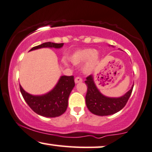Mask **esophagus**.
<instances>
[{
	"instance_id": "34e87169",
	"label": "esophagus",
	"mask_w": 152,
	"mask_h": 152,
	"mask_svg": "<svg viewBox=\"0 0 152 152\" xmlns=\"http://www.w3.org/2000/svg\"><path fill=\"white\" fill-rule=\"evenodd\" d=\"M82 82H83V79H82L80 77H75V83L76 84L79 83H82Z\"/></svg>"
}]
</instances>
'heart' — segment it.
<instances>
[{"mask_svg": "<svg viewBox=\"0 0 152 152\" xmlns=\"http://www.w3.org/2000/svg\"><path fill=\"white\" fill-rule=\"evenodd\" d=\"M69 59H70V61L75 65H80L90 59L84 67L85 72L89 73L92 70L93 67L97 63L99 57L97 53H95L94 50L84 49L76 51L71 55Z\"/></svg>", "mask_w": 152, "mask_h": 152, "instance_id": "obj_1", "label": "heart"}]
</instances>
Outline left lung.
<instances>
[{
	"label": "left lung",
	"mask_w": 152,
	"mask_h": 152,
	"mask_svg": "<svg viewBox=\"0 0 152 152\" xmlns=\"http://www.w3.org/2000/svg\"><path fill=\"white\" fill-rule=\"evenodd\" d=\"M87 91L85 97L88 110L94 115L107 116L117 113L125 106L132 92L134 85L125 94L119 97H108L99 92L94 81L93 75L88 76L85 80Z\"/></svg>",
	"instance_id": "left-lung-1"
}]
</instances>
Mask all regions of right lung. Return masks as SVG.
<instances>
[{"instance_id": "1", "label": "right lung", "mask_w": 152, "mask_h": 152, "mask_svg": "<svg viewBox=\"0 0 152 152\" xmlns=\"http://www.w3.org/2000/svg\"><path fill=\"white\" fill-rule=\"evenodd\" d=\"M64 43L48 42L33 47L30 51L43 48H61ZM75 87L74 77L61 76L54 88L42 95H33L26 92L20 85V90L27 104L37 115L45 117H56L66 111L68 98Z\"/></svg>"}]
</instances>
